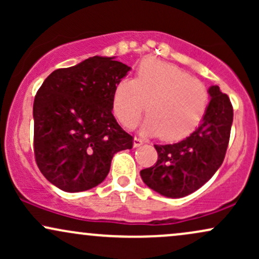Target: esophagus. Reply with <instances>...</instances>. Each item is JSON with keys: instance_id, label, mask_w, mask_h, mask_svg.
<instances>
[{"instance_id": "1", "label": "esophagus", "mask_w": 259, "mask_h": 259, "mask_svg": "<svg viewBox=\"0 0 259 259\" xmlns=\"http://www.w3.org/2000/svg\"><path fill=\"white\" fill-rule=\"evenodd\" d=\"M142 144H144V140L140 138H134V142H133L134 147H140Z\"/></svg>"}]
</instances>
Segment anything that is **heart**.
<instances>
[{
	"label": "heart",
	"mask_w": 259,
	"mask_h": 259,
	"mask_svg": "<svg viewBox=\"0 0 259 259\" xmlns=\"http://www.w3.org/2000/svg\"><path fill=\"white\" fill-rule=\"evenodd\" d=\"M208 105V92L200 80L177 65L157 58L140 64L135 79L118 82L113 109L124 126L135 125L145 112L148 118L141 132L164 140H180L201 123Z\"/></svg>",
	"instance_id": "heart-1"
}]
</instances>
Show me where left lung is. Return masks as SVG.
Here are the masks:
<instances>
[{"label": "left lung", "instance_id": "left-lung-1", "mask_svg": "<svg viewBox=\"0 0 259 259\" xmlns=\"http://www.w3.org/2000/svg\"><path fill=\"white\" fill-rule=\"evenodd\" d=\"M210 101L200 126L173 145H154L158 159L140 171L146 185L159 195L180 198L192 194L214 175L224 160L234 111L219 86L208 89Z\"/></svg>", "mask_w": 259, "mask_h": 259}]
</instances>
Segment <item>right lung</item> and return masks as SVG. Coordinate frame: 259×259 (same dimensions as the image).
Wrapping results in <instances>:
<instances>
[{"label":"right lung","instance_id":"obj_1","mask_svg":"<svg viewBox=\"0 0 259 259\" xmlns=\"http://www.w3.org/2000/svg\"><path fill=\"white\" fill-rule=\"evenodd\" d=\"M95 56L52 72L34 100V153L50 183L80 192L106 179L113 156L133 147L115 120L113 95L132 68Z\"/></svg>","mask_w":259,"mask_h":259}]
</instances>
